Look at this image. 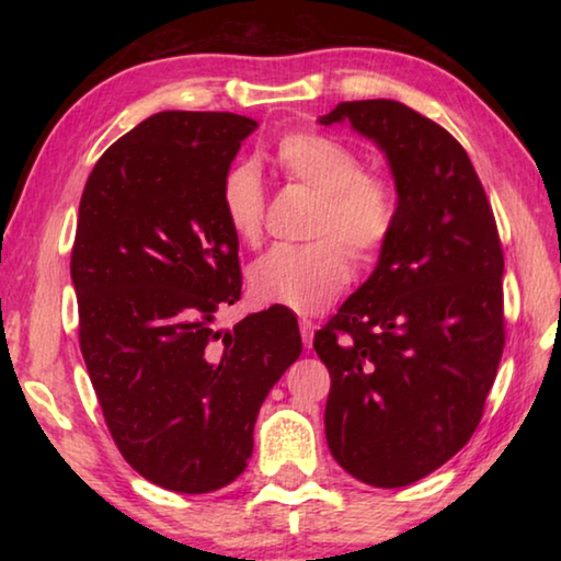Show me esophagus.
I'll use <instances>...</instances> for the list:
<instances>
[{"label": "esophagus", "mask_w": 561, "mask_h": 561, "mask_svg": "<svg viewBox=\"0 0 561 561\" xmlns=\"http://www.w3.org/2000/svg\"><path fill=\"white\" fill-rule=\"evenodd\" d=\"M299 331H301L304 346L311 348V344H314V324H311L309 319H299Z\"/></svg>", "instance_id": "esophagus-1"}]
</instances>
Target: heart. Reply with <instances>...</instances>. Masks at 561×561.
Segmentation results:
<instances>
[{
    "label": "heart",
    "mask_w": 561,
    "mask_h": 561,
    "mask_svg": "<svg viewBox=\"0 0 561 561\" xmlns=\"http://www.w3.org/2000/svg\"><path fill=\"white\" fill-rule=\"evenodd\" d=\"M272 158L284 178L319 195L311 220V237L317 240L301 247H274L252 264L247 282L254 301L309 314L324 309L351 279L345 241L360 260L381 252L396 227V190L383 175L360 170L356 150L324 133H287ZM220 207L237 240L260 242L267 195L257 170L252 165L227 170L220 183Z\"/></svg>",
    "instance_id": "1"
}]
</instances>
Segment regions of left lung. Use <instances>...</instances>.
I'll return each instance as SVG.
<instances>
[{
    "label": "left lung",
    "mask_w": 561,
    "mask_h": 561,
    "mask_svg": "<svg viewBox=\"0 0 561 561\" xmlns=\"http://www.w3.org/2000/svg\"><path fill=\"white\" fill-rule=\"evenodd\" d=\"M383 150L398 217L378 264L314 334L331 376L324 425L334 460L374 488L438 470L478 428L505 346L502 244L465 148L405 103L346 101Z\"/></svg>",
    "instance_id": "obj_1"
}]
</instances>
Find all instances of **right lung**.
<instances>
[{
	"label": "right lung",
	"mask_w": 561,
	"mask_h": 561,
	"mask_svg": "<svg viewBox=\"0 0 561 561\" xmlns=\"http://www.w3.org/2000/svg\"><path fill=\"white\" fill-rule=\"evenodd\" d=\"M254 128L237 113H156L99 158L79 205L71 279L93 391L130 468L185 495L242 474L264 398L301 354L279 304L213 327L242 291L220 183Z\"/></svg>",
	"instance_id": "obj_1"
}]
</instances>
